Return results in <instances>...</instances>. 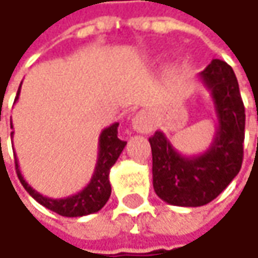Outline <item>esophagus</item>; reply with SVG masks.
Listing matches in <instances>:
<instances>
[{
	"mask_svg": "<svg viewBox=\"0 0 258 258\" xmlns=\"http://www.w3.org/2000/svg\"><path fill=\"white\" fill-rule=\"evenodd\" d=\"M133 128L141 134H148L154 130V118L148 111H140L133 118Z\"/></svg>",
	"mask_w": 258,
	"mask_h": 258,
	"instance_id": "obj_1",
	"label": "esophagus"
}]
</instances>
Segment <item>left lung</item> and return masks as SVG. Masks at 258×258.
Wrapping results in <instances>:
<instances>
[{
	"label": "left lung",
	"instance_id": "obj_1",
	"mask_svg": "<svg viewBox=\"0 0 258 258\" xmlns=\"http://www.w3.org/2000/svg\"><path fill=\"white\" fill-rule=\"evenodd\" d=\"M217 114V131L207 151L181 156L157 131L148 138L153 153V185L165 203L180 207L206 206L220 196L238 174L243 163L245 112L233 68L213 59L200 73Z\"/></svg>",
	"mask_w": 258,
	"mask_h": 258
}]
</instances>
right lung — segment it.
<instances>
[{
	"instance_id": "obj_1",
	"label": "right lung",
	"mask_w": 258,
	"mask_h": 258,
	"mask_svg": "<svg viewBox=\"0 0 258 258\" xmlns=\"http://www.w3.org/2000/svg\"><path fill=\"white\" fill-rule=\"evenodd\" d=\"M21 85L18 88V93L15 97V101L18 100ZM13 128V122H11ZM11 133V138H13ZM127 141H122L118 138V122H114L110 127L104 128L100 134L98 140V157H97V165L94 170L93 177L90 182L85 185V188L78 191L74 196L64 197V199H49L44 197L38 191H35L28 182L24 180L23 174L20 171L18 160H15V171L24 185V188L30 192L34 200H37L41 206L51 210L64 217H83L97 213L105 206L111 196V184H110V170L118 160L122 153Z\"/></svg>"
}]
</instances>
